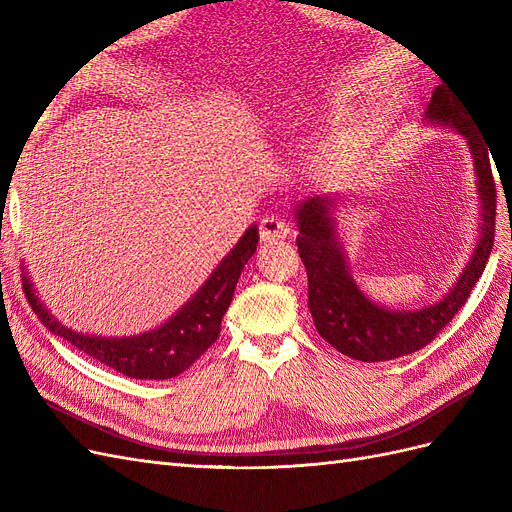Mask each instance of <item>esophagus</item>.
I'll return each mask as SVG.
<instances>
[{"label":"esophagus","mask_w":512,"mask_h":512,"mask_svg":"<svg viewBox=\"0 0 512 512\" xmlns=\"http://www.w3.org/2000/svg\"><path fill=\"white\" fill-rule=\"evenodd\" d=\"M290 235V226L282 220L277 218V215H269L260 222V239L265 243H275L280 239H286Z\"/></svg>","instance_id":"1"}]
</instances>
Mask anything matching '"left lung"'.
Wrapping results in <instances>:
<instances>
[{
	"label": "left lung",
	"mask_w": 512,
	"mask_h": 512,
	"mask_svg": "<svg viewBox=\"0 0 512 512\" xmlns=\"http://www.w3.org/2000/svg\"><path fill=\"white\" fill-rule=\"evenodd\" d=\"M425 119L440 123L468 141L480 198V239L455 286L444 297L414 312L389 309L367 299L354 284L344 243L335 232L339 196L318 194L294 207L299 226V256L307 271V305L322 339L354 361L378 363L412 354L433 342L459 309L466 305L478 277L483 275L495 235V183L489 162V143L472 119L468 106L448 85L433 89ZM493 156V153H491Z\"/></svg>",
	"instance_id": "left-lung-1"
}]
</instances>
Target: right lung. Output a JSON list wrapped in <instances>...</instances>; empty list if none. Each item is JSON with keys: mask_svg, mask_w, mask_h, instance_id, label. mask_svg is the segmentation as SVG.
Segmentation results:
<instances>
[{"mask_svg": "<svg viewBox=\"0 0 512 512\" xmlns=\"http://www.w3.org/2000/svg\"><path fill=\"white\" fill-rule=\"evenodd\" d=\"M256 245L258 228L254 224L245 230L239 243L222 258L218 269L175 316H170V320L160 324L158 329L132 337L76 333L49 314L27 275L23 277V290L44 327L89 354L91 359L117 369L128 378L168 380L183 374L218 339L222 318L232 301V294H235L243 267L256 252Z\"/></svg>", "mask_w": 512, "mask_h": 512, "instance_id": "obj_1", "label": "right lung"}]
</instances>
